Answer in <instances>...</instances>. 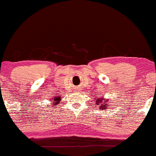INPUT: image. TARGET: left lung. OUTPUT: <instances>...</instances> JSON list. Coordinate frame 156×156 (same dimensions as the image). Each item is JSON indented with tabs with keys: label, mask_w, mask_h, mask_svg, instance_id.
Returning <instances> with one entry per match:
<instances>
[{
	"label": "left lung",
	"mask_w": 156,
	"mask_h": 156,
	"mask_svg": "<svg viewBox=\"0 0 156 156\" xmlns=\"http://www.w3.org/2000/svg\"><path fill=\"white\" fill-rule=\"evenodd\" d=\"M95 104H98L99 106V108L101 110H104V109H107V107L110 105L111 101H110V99H107L104 97V95H102L100 98H95Z\"/></svg>",
	"instance_id": "1"
}]
</instances>
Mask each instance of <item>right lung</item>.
<instances>
[{
	"label": "right lung",
	"instance_id": "1",
	"mask_svg": "<svg viewBox=\"0 0 156 156\" xmlns=\"http://www.w3.org/2000/svg\"><path fill=\"white\" fill-rule=\"evenodd\" d=\"M61 101H62V99H61V97H59V95L55 96V97H52V100L50 101L52 102L51 103V105H52V107H56L57 104H58Z\"/></svg>",
	"mask_w": 156,
	"mask_h": 156
}]
</instances>
